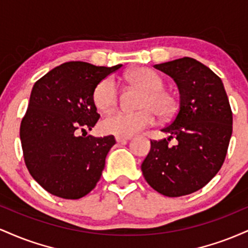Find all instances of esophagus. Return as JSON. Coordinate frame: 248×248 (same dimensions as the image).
<instances>
[{"instance_id": "1", "label": "esophagus", "mask_w": 248, "mask_h": 248, "mask_svg": "<svg viewBox=\"0 0 248 248\" xmlns=\"http://www.w3.org/2000/svg\"><path fill=\"white\" fill-rule=\"evenodd\" d=\"M132 139V136H120V135H116L115 136V140L118 143H121V142H124V141H128Z\"/></svg>"}]
</instances>
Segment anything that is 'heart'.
Instances as JSON below:
<instances>
[{
	"mask_svg": "<svg viewBox=\"0 0 248 248\" xmlns=\"http://www.w3.org/2000/svg\"><path fill=\"white\" fill-rule=\"evenodd\" d=\"M126 79L134 86L143 90L135 112L115 110L101 121L104 133L120 136H130L149 127L155 122L156 114L161 119L170 118L176 109L175 98L167 88L164 79L149 67H139L126 75ZM120 91L113 77H106L98 82L93 91V101L98 109L108 112L119 102Z\"/></svg>",
	"mask_w": 248,
	"mask_h": 248,
	"instance_id": "heart-1",
	"label": "heart"
}]
</instances>
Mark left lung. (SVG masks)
Here are the masks:
<instances>
[{
	"mask_svg": "<svg viewBox=\"0 0 248 248\" xmlns=\"http://www.w3.org/2000/svg\"><path fill=\"white\" fill-rule=\"evenodd\" d=\"M154 67L176 81L181 100L162 129L169 136L150 141L141 170L154 190L181 197L205 186L220 170L232 135V110L221 79L201 62L184 57Z\"/></svg>",
	"mask_w": 248,
	"mask_h": 248,
	"instance_id": "1",
	"label": "left lung"
}]
</instances>
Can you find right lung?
I'll return each mask as SVG.
<instances>
[{"mask_svg": "<svg viewBox=\"0 0 248 248\" xmlns=\"http://www.w3.org/2000/svg\"><path fill=\"white\" fill-rule=\"evenodd\" d=\"M121 66L64 62L33 85L19 136L30 175L51 195L79 199L100 179L115 139L86 136L100 118L93 91ZM79 132L85 136L79 137Z\"/></svg>", "mask_w": 248, "mask_h": 248, "instance_id": "right-lung-1", "label": "right lung"}]
</instances>
